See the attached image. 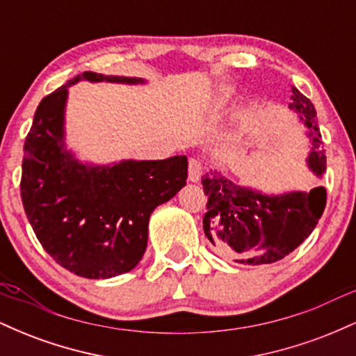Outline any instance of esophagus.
Returning <instances> with one entry per match:
<instances>
[{
  "instance_id": "esophagus-1",
  "label": "esophagus",
  "mask_w": 356,
  "mask_h": 356,
  "mask_svg": "<svg viewBox=\"0 0 356 356\" xmlns=\"http://www.w3.org/2000/svg\"><path fill=\"white\" fill-rule=\"evenodd\" d=\"M202 175V162L199 159L192 157L189 161V181L191 182H199Z\"/></svg>"
}]
</instances>
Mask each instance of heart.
I'll list each match as a JSON object with an SVG mask.
<instances>
[{"instance_id":"heart-1","label":"heart","mask_w":356,"mask_h":356,"mask_svg":"<svg viewBox=\"0 0 356 356\" xmlns=\"http://www.w3.org/2000/svg\"><path fill=\"white\" fill-rule=\"evenodd\" d=\"M231 95H232V92H231L229 88H222V90H220V92H219V95H218V104H219V105H224L227 100L231 99Z\"/></svg>"}]
</instances>
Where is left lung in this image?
I'll list each match as a JSON object with an SVG mask.
<instances>
[{"label": "left lung", "instance_id": "obj_1", "mask_svg": "<svg viewBox=\"0 0 356 356\" xmlns=\"http://www.w3.org/2000/svg\"><path fill=\"white\" fill-rule=\"evenodd\" d=\"M289 108L300 113L308 127L312 152L308 165L316 175L326 170L316 110L309 99L291 87ZM207 195L204 232L220 256L244 264H271L293 252L312 234L326 206V189L314 187L309 192H289L264 195L239 187L220 174L202 179Z\"/></svg>", "mask_w": 356, "mask_h": 356}]
</instances>
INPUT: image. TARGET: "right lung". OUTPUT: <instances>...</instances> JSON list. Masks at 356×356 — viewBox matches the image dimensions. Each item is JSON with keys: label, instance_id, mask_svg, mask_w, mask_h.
I'll use <instances>...</instances> for the list:
<instances>
[{"label": "right lung", "instance_id": "1", "mask_svg": "<svg viewBox=\"0 0 356 356\" xmlns=\"http://www.w3.org/2000/svg\"><path fill=\"white\" fill-rule=\"evenodd\" d=\"M125 81L85 72L40 102L24 140L22 201L44 251L60 266L88 280L130 271L147 248L149 218L186 186L187 157L80 164L63 149L67 92L79 80Z\"/></svg>", "mask_w": 356, "mask_h": 356}]
</instances>
